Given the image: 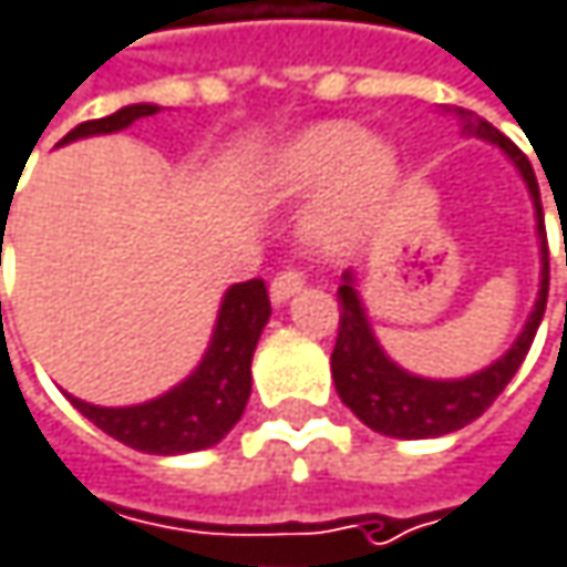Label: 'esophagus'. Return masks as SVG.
Instances as JSON below:
<instances>
[{
	"label": "esophagus",
	"mask_w": 567,
	"mask_h": 567,
	"mask_svg": "<svg viewBox=\"0 0 567 567\" xmlns=\"http://www.w3.org/2000/svg\"><path fill=\"white\" fill-rule=\"evenodd\" d=\"M300 287H303V274H300V270H280V274L270 280V300L280 307V303H287L293 293H300Z\"/></svg>",
	"instance_id": "1"
}]
</instances>
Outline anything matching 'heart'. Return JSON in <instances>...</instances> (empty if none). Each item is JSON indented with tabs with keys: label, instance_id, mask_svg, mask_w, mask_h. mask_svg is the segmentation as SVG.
Masks as SVG:
<instances>
[{
	"label": "heart",
	"instance_id": "heart-1",
	"mask_svg": "<svg viewBox=\"0 0 567 567\" xmlns=\"http://www.w3.org/2000/svg\"><path fill=\"white\" fill-rule=\"evenodd\" d=\"M396 181L400 157L390 144L367 138L353 122H317L260 157L250 194L260 204H293L317 193L303 237L320 257L343 260L363 247Z\"/></svg>",
	"mask_w": 567,
	"mask_h": 567
}]
</instances>
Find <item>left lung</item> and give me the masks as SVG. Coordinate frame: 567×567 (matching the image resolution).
I'll list each match as a JSON object with an SVG mask.
<instances>
[{
    "instance_id": "left-lung-1",
    "label": "left lung",
    "mask_w": 567,
    "mask_h": 567,
    "mask_svg": "<svg viewBox=\"0 0 567 567\" xmlns=\"http://www.w3.org/2000/svg\"><path fill=\"white\" fill-rule=\"evenodd\" d=\"M452 112L462 122V135L495 144L518 167V174L532 194L538 257H542L538 300H535L518 340L495 363H488L485 370H478L472 377L429 380V377H416V373L403 370L400 363H393L390 353L380 347L370 313H367V303L357 290V274L347 270L343 284L337 290L340 333H337V347L330 357L333 383H337L340 400L353 410V416L360 423L370 425L380 435H393V439H435V435L455 432L472 420H478L495 403V396L508 386V380L518 373V367L538 333V323L545 317V300H548V240H545V214H542V197H538V181H535L532 161L475 112H465V109H452Z\"/></svg>"
}]
</instances>
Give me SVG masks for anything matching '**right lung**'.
<instances>
[{"label": "right lung", "mask_w": 567, "mask_h": 567, "mask_svg": "<svg viewBox=\"0 0 567 567\" xmlns=\"http://www.w3.org/2000/svg\"><path fill=\"white\" fill-rule=\"evenodd\" d=\"M157 112L161 109L147 102L125 105L109 118L72 128L59 144L92 138V135H115ZM267 320H270V300L264 280L234 284L220 300L214 333L200 363L177 386L138 406H95L75 396L69 400L85 420H92L102 432L138 452L181 455V452L210 449L237 425L247 410L250 360Z\"/></svg>", "instance_id": "1"}]
</instances>
